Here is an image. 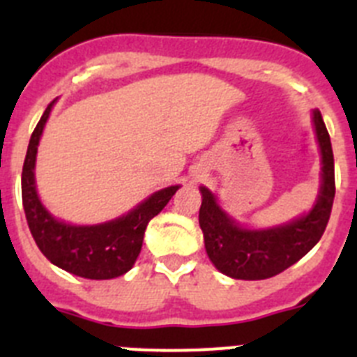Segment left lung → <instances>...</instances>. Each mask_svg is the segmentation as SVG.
<instances>
[{"instance_id":"8db88e82","label":"left lung","mask_w":357,"mask_h":357,"mask_svg":"<svg viewBox=\"0 0 357 357\" xmlns=\"http://www.w3.org/2000/svg\"><path fill=\"white\" fill-rule=\"evenodd\" d=\"M313 123L321 153V185L317 204L304 216L272 229H243L218 206L209 189L200 188L198 222L206 250L214 266L225 275L241 280L270 279L302 259L320 241L329 222L336 185L333 146L320 110H313Z\"/></svg>"}]
</instances>
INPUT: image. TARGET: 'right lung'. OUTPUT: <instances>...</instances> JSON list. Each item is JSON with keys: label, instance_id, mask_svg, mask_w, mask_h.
I'll return each mask as SVG.
<instances>
[{"label": "right lung", "instance_id": "obj_1", "mask_svg": "<svg viewBox=\"0 0 357 357\" xmlns=\"http://www.w3.org/2000/svg\"><path fill=\"white\" fill-rule=\"evenodd\" d=\"M53 103L55 100L44 110L43 118L37 123L24 157L21 193L28 227L39 250L55 266L84 279H114L134 266L143 247L148 222L164 209L178 185L160 189L125 216L100 225H69L56 220L40 204L33 173L37 146Z\"/></svg>", "mask_w": 357, "mask_h": 357}]
</instances>
